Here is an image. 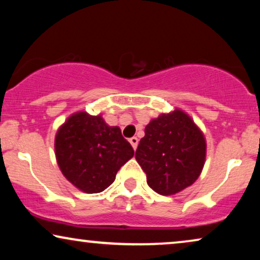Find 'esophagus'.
<instances>
[{
  "instance_id": "34e87169",
  "label": "esophagus",
  "mask_w": 260,
  "mask_h": 260,
  "mask_svg": "<svg viewBox=\"0 0 260 260\" xmlns=\"http://www.w3.org/2000/svg\"><path fill=\"white\" fill-rule=\"evenodd\" d=\"M129 142H130V144L133 145V148L135 149V150H136V148H137V145H138V138L137 137H131L130 140H129Z\"/></svg>"
}]
</instances>
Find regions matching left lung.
<instances>
[{
  "instance_id": "1",
  "label": "left lung",
  "mask_w": 260,
  "mask_h": 260,
  "mask_svg": "<svg viewBox=\"0 0 260 260\" xmlns=\"http://www.w3.org/2000/svg\"><path fill=\"white\" fill-rule=\"evenodd\" d=\"M144 133L135 157L149 187L161 195H174L191 186L205 166L207 144L190 116L176 108L151 119Z\"/></svg>"
}]
</instances>
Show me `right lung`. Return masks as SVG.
<instances>
[{
	"instance_id": "right-lung-1",
	"label": "right lung",
	"mask_w": 260,
	"mask_h": 260,
	"mask_svg": "<svg viewBox=\"0 0 260 260\" xmlns=\"http://www.w3.org/2000/svg\"><path fill=\"white\" fill-rule=\"evenodd\" d=\"M54 149L62 175L87 194L106 189L135 154L118 126H110L102 115L85 111L73 113L60 125Z\"/></svg>"
}]
</instances>
